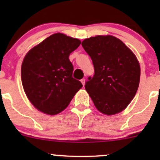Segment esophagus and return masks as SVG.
Segmentation results:
<instances>
[{"instance_id": "1", "label": "esophagus", "mask_w": 160, "mask_h": 160, "mask_svg": "<svg viewBox=\"0 0 160 160\" xmlns=\"http://www.w3.org/2000/svg\"><path fill=\"white\" fill-rule=\"evenodd\" d=\"M80 82H82V86H84V85H85V82H86L85 79H82V80H80Z\"/></svg>"}]
</instances>
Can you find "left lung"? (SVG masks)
<instances>
[{
	"instance_id": "left-lung-1",
	"label": "left lung",
	"mask_w": 160,
	"mask_h": 160,
	"mask_svg": "<svg viewBox=\"0 0 160 160\" xmlns=\"http://www.w3.org/2000/svg\"><path fill=\"white\" fill-rule=\"evenodd\" d=\"M82 47L91 57L95 74L85 89L101 113L113 115L126 109L140 82V65L132 50L111 35L85 39Z\"/></svg>"
}]
</instances>
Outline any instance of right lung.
Listing matches in <instances>:
<instances>
[{
    "instance_id": "1",
    "label": "right lung",
    "mask_w": 160,
    "mask_h": 160,
    "mask_svg": "<svg viewBox=\"0 0 160 160\" xmlns=\"http://www.w3.org/2000/svg\"><path fill=\"white\" fill-rule=\"evenodd\" d=\"M80 40L61 33L52 34L28 51L22 64L21 78L28 98L38 111L56 115L65 109L82 87L73 78L68 57Z\"/></svg>"
}]
</instances>
